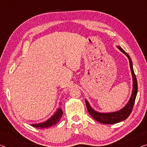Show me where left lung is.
Segmentation results:
<instances>
[{
  "mask_svg": "<svg viewBox=\"0 0 147 147\" xmlns=\"http://www.w3.org/2000/svg\"><path fill=\"white\" fill-rule=\"evenodd\" d=\"M117 47L123 53L124 55L127 56L129 60L130 63V70H131V74L132 76V80H133V83H132V92L130 96V98L126 105L124 106L123 108L121 110H118V111L114 112H108V113H101V112H98L96 110H94L93 108L91 107L90 105L89 102L87 101V100H85L86 106H87L88 111L89 114L92 116V117L97 120L98 122H101L102 124H116L118 122H120L123 120H126L129 115L131 113L132 108H133L134 102H135V99L136 97V94H137L138 91V84H137V80H136V78L135 74H134L133 67H132V62L131 60V58L128 54L124 51L120 46H117Z\"/></svg>",
  "mask_w": 147,
  "mask_h": 147,
  "instance_id": "1",
  "label": "left lung"
}]
</instances>
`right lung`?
Wrapping results in <instances>:
<instances>
[{
  "instance_id": "right-lung-1",
  "label": "right lung",
  "mask_w": 147,
  "mask_h": 147,
  "mask_svg": "<svg viewBox=\"0 0 147 147\" xmlns=\"http://www.w3.org/2000/svg\"><path fill=\"white\" fill-rule=\"evenodd\" d=\"M62 115H63V111H62L61 108H58L57 111L55 112V113L49 119L46 120L45 122H42V123L33 124L32 126L33 127L39 128V129H43V128L51 127V126H54L55 124H57V122L59 121V120L62 117Z\"/></svg>"
}]
</instances>
